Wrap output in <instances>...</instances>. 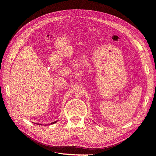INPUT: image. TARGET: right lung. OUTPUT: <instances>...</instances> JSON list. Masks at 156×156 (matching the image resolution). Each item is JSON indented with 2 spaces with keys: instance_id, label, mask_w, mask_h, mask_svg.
<instances>
[{
  "instance_id": "obj_1",
  "label": "right lung",
  "mask_w": 156,
  "mask_h": 156,
  "mask_svg": "<svg viewBox=\"0 0 156 156\" xmlns=\"http://www.w3.org/2000/svg\"><path fill=\"white\" fill-rule=\"evenodd\" d=\"M57 121H54V122H51V123H50V124H48V125H52V124H54L55 123V122H56Z\"/></svg>"
}]
</instances>
